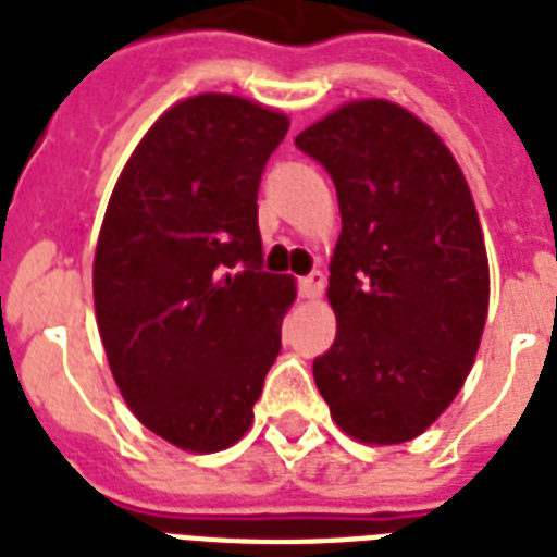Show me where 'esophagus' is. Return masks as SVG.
Masks as SVG:
<instances>
[{
	"instance_id": "34e87169",
	"label": "esophagus",
	"mask_w": 557,
	"mask_h": 557,
	"mask_svg": "<svg viewBox=\"0 0 557 557\" xmlns=\"http://www.w3.org/2000/svg\"><path fill=\"white\" fill-rule=\"evenodd\" d=\"M323 271H312V274H306V277L297 280V292H300V297H318L323 292Z\"/></svg>"
}]
</instances>
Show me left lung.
<instances>
[{
	"label": "left lung",
	"instance_id": "8db88e82",
	"mask_svg": "<svg viewBox=\"0 0 557 557\" xmlns=\"http://www.w3.org/2000/svg\"><path fill=\"white\" fill-rule=\"evenodd\" d=\"M338 193L330 265L338 335L314 384L352 440L396 445L454 401L488 312L474 199L440 135L389 100H356L295 138Z\"/></svg>",
	"mask_w": 557,
	"mask_h": 557
}]
</instances>
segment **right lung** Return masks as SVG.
I'll return each mask as SVG.
<instances>
[{"mask_svg": "<svg viewBox=\"0 0 557 557\" xmlns=\"http://www.w3.org/2000/svg\"><path fill=\"white\" fill-rule=\"evenodd\" d=\"M234 95L182 100L117 178L95 251V314L138 422L185 450L234 445L280 356L295 280L262 271L257 190L286 138Z\"/></svg>", "mask_w": 557, "mask_h": 557, "instance_id": "obj_1", "label": "right lung"}]
</instances>
